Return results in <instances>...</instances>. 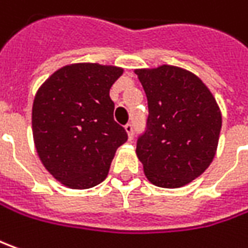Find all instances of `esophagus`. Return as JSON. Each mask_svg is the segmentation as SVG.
Segmentation results:
<instances>
[{
  "label": "esophagus",
  "mask_w": 248,
  "mask_h": 248,
  "mask_svg": "<svg viewBox=\"0 0 248 248\" xmlns=\"http://www.w3.org/2000/svg\"><path fill=\"white\" fill-rule=\"evenodd\" d=\"M124 130H126V133H127V137H129V140H132L133 139V124H124Z\"/></svg>",
  "instance_id": "obj_1"
}]
</instances>
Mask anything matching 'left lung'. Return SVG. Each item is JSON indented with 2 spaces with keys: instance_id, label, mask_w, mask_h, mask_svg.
Segmentation results:
<instances>
[{
  "instance_id": "left-lung-1",
  "label": "left lung",
  "mask_w": 248,
  "mask_h": 248,
  "mask_svg": "<svg viewBox=\"0 0 248 248\" xmlns=\"http://www.w3.org/2000/svg\"><path fill=\"white\" fill-rule=\"evenodd\" d=\"M148 100L147 129L136 154L148 181L180 188L210 166L222 116L209 88L191 71L163 64L136 70Z\"/></svg>"
}]
</instances>
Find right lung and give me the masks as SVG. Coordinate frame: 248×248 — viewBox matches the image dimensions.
<instances>
[{
	"label": "right lung",
	"mask_w": 248,
	"mask_h": 248,
	"mask_svg": "<svg viewBox=\"0 0 248 248\" xmlns=\"http://www.w3.org/2000/svg\"><path fill=\"white\" fill-rule=\"evenodd\" d=\"M124 68L98 63L62 67L41 85L32 104V137L42 165L71 189L106 180L127 133L114 121L109 89Z\"/></svg>",
	"instance_id": "right-lung-1"
}]
</instances>
